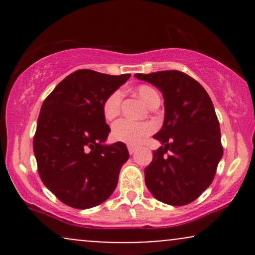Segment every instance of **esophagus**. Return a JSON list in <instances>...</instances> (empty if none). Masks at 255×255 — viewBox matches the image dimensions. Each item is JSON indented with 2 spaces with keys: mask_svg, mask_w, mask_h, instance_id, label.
Wrapping results in <instances>:
<instances>
[{
  "mask_svg": "<svg viewBox=\"0 0 255 255\" xmlns=\"http://www.w3.org/2000/svg\"><path fill=\"white\" fill-rule=\"evenodd\" d=\"M136 151V147L135 146H131V145H128V152H129V154H133L134 152Z\"/></svg>",
  "mask_w": 255,
  "mask_h": 255,
  "instance_id": "esophagus-1",
  "label": "esophagus"
}]
</instances>
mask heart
I'll return each mask as SVG.
<instances>
[{
  "mask_svg": "<svg viewBox=\"0 0 255 255\" xmlns=\"http://www.w3.org/2000/svg\"><path fill=\"white\" fill-rule=\"evenodd\" d=\"M135 95L148 107L154 101L159 99V95H158L157 91L148 85H139L135 89ZM122 98H124V95H122L121 91L116 90L104 99L102 111H103L104 118L108 121L114 120L120 114ZM152 130H153V126L148 122H136L131 121V120L122 119L113 125L111 136L116 141L125 142L128 145H137L148 134H151Z\"/></svg>",
  "mask_w": 255,
  "mask_h": 255,
  "instance_id": "heart-1",
  "label": "heart"
}]
</instances>
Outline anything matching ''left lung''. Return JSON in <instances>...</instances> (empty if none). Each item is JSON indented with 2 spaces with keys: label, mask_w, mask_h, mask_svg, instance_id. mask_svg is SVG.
I'll return each instance as SVG.
<instances>
[{
  "label": "left lung",
  "mask_w": 255,
  "mask_h": 255,
  "mask_svg": "<svg viewBox=\"0 0 255 255\" xmlns=\"http://www.w3.org/2000/svg\"><path fill=\"white\" fill-rule=\"evenodd\" d=\"M163 93L165 115L153 137L160 141L145 168L148 191L162 203L182 206L209 188L223 156L212 101L197 80L178 71L135 74Z\"/></svg>",
  "instance_id": "1"
}]
</instances>
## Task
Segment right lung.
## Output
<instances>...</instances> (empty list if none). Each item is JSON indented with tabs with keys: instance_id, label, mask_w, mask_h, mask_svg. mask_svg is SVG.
Returning <instances> with one entry per match:
<instances>
[{
	"instance_id": "right-lung-1",
	"label": "right lung",
	"mask_w": 255,
	"mask_h": 255,
	"mask_svg": "<svg viewBox=\"0 0 255 255\" xmlns=\"http://www.w3.org/2000/svg\"><path fill=\"white\" fill-rule=\"evenodd\" d=\"M129 77L79 69L44 101L33 137L38 172L46 188L68 206H97L118 186L129 153L124 142L104 145L110 127L102 105Z\"/></svg>"
}]
</instances>
